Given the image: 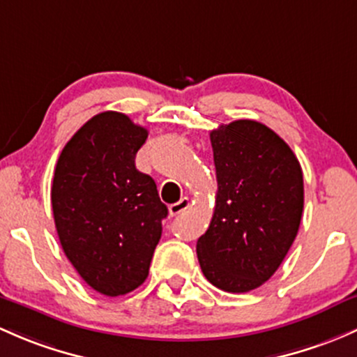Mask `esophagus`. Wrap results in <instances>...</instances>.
Here are the masks:
<instances>
[{
    "label": "esophagus",
    "mask_w": 357,
    "mask_h": 357,
    "mask_svg": "<svg viewBox=\"0 0 357 357\" xmlns=\"http://www.w3.org/2000/svg\"><path fill=\"white\" fill-rule=\"evenodd\" d=\"M188 208H190V200H188V198H181L178 204H172L171 207H169V213L174 217V215H179V213L186 212Z\"/></svg>",
    "instance_id": "34e87169"
}]
</instances>
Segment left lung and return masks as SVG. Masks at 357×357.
Wrapping results in <instances>:
<instances>
[{
  "instance_id": "left-lung-1",
  "label": "left lung",
  "mask_w": 357,
  "mask_h": 357,
  "mask_svg": "<svg viewBox=\"0 0 357 357\" xmlns=\"http://www.w3.org/2000/svg\"><path fill=\"white\" fill-rule=\"evenodd\" d=\"M217 176L212 220L197 241L210 284L227 292L260 287L280 267L305 205L303 171L268 126L238 119L210 131Z\"/></svg>"
}]
</instances>
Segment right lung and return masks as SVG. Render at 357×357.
Returning <instances> with one entry per match:
<instances>
[{
  "mask_svg": "<svg viewBox=\"0 0 357 357\" xmlns=\"http://www.w3.org/2000/svg\"><path fill=\"white\" fill-rule=\"evenodd\" d=\"M149 131L123 112L90 118L63 149L51 204L66 258L93 291L121 296L145 282L167 207L135 166Z\"/></svg>",
  "mask_w": 357,
  "mask_h": 357,
  "instance_id": "obj_1",
  "label": "right lung"
}]
</instances>
